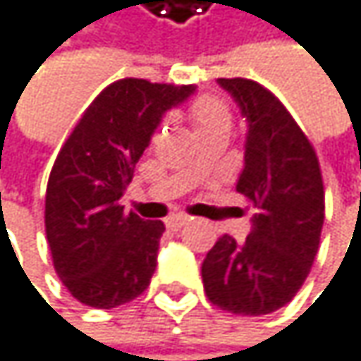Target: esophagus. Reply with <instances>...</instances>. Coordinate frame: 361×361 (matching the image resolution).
I'll return each mask as SVG.
<instances>
[{
  "label": "esophagus",
  "instance_id": "1",
  "mask_svg": "<svg viewBox=\"0 0 361 361\" xmlns=\"http://www.w3.org/2000/svg\"><path fill=\"white\" fill-rule=\"evenodd\" d=\"M189 216L187 214H174V216H170L168 221H166V225H168V229H172V231H178V229H183L185 225H189Z\"/></svg>",
  "mask_w": 361,
  "mask_h": 361
}]
</instances>
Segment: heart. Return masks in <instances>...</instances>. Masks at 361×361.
<instances>
[{
  "label": "heart",
  "mask_w": 361,
  "mask_h": 361,
  "mask_svg": "<svg viewBox=\"0 0 361 361\" xmlns=\"http://www.w3.org/2000/svg\"><path fill=\"white\" fill-rule=\"evenodd\" d=\"M189 119L195 128V132H206L216 126H231V113L227 104L212 94L197 96L189 106Z\"/></svg>",
  "instance_id": "obj_1"
}]
</instances>
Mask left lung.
<instances>
[{"mask_svg":"<svg viewBox=\"0 0 361 361\" xmlns=\"http://www.w3.org/2000/svg\"><path fill=\"white\" fill-rule=\"evenodd\" d=\"M248 123L235 185L255 208L244 244L223 235L202 263L206 296L235 315H267L307 279L324 225L317 155L286 106L252 80H219Z\"/></svg>","mask_w":361,"mask_h":361,"instance_id":"obj_1","label":"left lung"}]
</instances>
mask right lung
<instances>
[{
  "label": "right lung",
  "instance_id": "add662e5",
  "mask_svg": "<svg viewBox=\"0 0 361 361\" xmlns=\"http://www.w3.org/2000/svg\"><path fill=\"white\" fill-rule=\"evenodd\" d=\"M193 92L119 80L92 100L65 140L48 178L46 235L54 269L80 302L113 309L147 290L166 227L126 212L119 200L166 111Z\"/></svg>",
  "mask_w": 361,
  "mask_h": 361
}]
</instances>
